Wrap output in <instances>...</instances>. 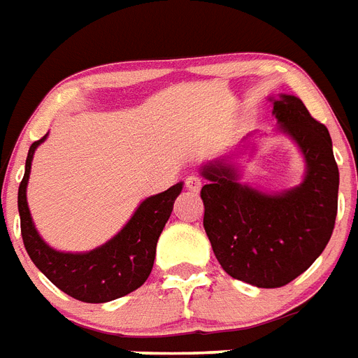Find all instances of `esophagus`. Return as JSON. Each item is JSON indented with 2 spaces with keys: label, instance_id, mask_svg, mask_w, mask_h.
<instances>
[{
  "label": "esophagus",
  "instance_id": "obj_1",
  "mask_svg": "<svg viewBox=\"0 0 358 358\" xmlns=\"http://www.w3.org/2000/svg\"><path fill=\"white\" fill-rule=\"evenodd\" d=\"M185 187L189 191H193V193H199L202 187V178L201 176H196V174H191V176L185 178Z\"/></svg>",
  "mask_w": 358,
  "mask_h": 358
}]
</instances>
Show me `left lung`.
I'll return each instance as SVG.
<instances>
[{
	"instance_id": "left-lung-1",
	"label": "left lung",
	"mask_w": 358,
	"mask_h": 358,
	"mask_svg": "<svg viewBox=\"0 0 358 358\" xmlns=\"http://www.w3.org/2000/svg\"><path fill=\"white\" fill-rule=\"evenodd\" d=\"M273 115L303 152V184L267 195L239 184L230 163L202 167L204 230L213 255L230 277L258 288H280L305 273L327 247L338 212L340 176L329 129L289 94L273 100Z\"/></svg>"
}]
</instances>
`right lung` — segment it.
<instances>
[{
    "label": "right lung",
    "instance_id": "obj_1",
    "mask_svg": "<svg viewBox=\"0 0 358 358\" xmlns=\"http://www.w3.org/2000/svg\"><path fill=\"white\" fill-rule=\"evenodd\" d=\"M44 139L46 135L31 145L25 159V174L18 187L20 229L27 255L61 292L74 299L108 303L128 295L143 286L150 275L157 239L171 217L176 196L182 193V182L145 199L124 229L108 243L89 252H61L52 249L36 232L25 195L33 154Z\"/></svg>",
    "mask_w": 358,
    "mask_h": 358
}]
</instances>
